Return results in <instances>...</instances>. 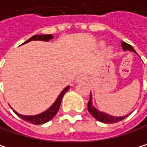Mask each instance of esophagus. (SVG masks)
<instances>
[{"instance_id":"esophagus-1","label":"esophagus","mask_w":147,"mask_h":147,"mask_svg":"<svg viewBox=\"0 0 147 147\" xmlns=\"http://www.w3.org/2000/svg\"><path fill=\"white\" fill-rule=\"evenodd\" d=\"M88 80V76L86 74H80L76 79V80L78 82H85V80Z\"/></svg>"}]
</instances>
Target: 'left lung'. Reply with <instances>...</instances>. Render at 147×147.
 Returning <instances> with one entry per match:
<instances>
[{
    "mask_svg": "<svg viewBox=\"0 0 147 147\" xmlns=\"http://www.w3.org/2000/svg\"><path fill=\"white\" fill-rule=\"evenodd\" d=\"M121 45H122V48L123 51H132V52H135L136 53V51L134 50V48L125 43V42H122L121 43ZM91 99H92V95L90 94V97H89V101H88V111L89 113L95 118V119H97L98 121L100 122H102V123H117L123 119H124L125 117H127L128 116H124V117H112V116H109L108 114H105L103 112H100L98 111L96 109H94L91 103Z\"/></svg>",
    "mask_w": 147,
    "mask_h": 147,
    "instance_id": "1",
    "label": "left lung"
}]
</instances>
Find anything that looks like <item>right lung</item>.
<instances>
[{"mask_svg":"<svg viewBox=\"0 0 147 147\" xmlns=\"http://www.w3.org/2000/svg\"><path fill=\"white\" fill-rule=\"evenodd\" d=\"M53 38V36L52 35H35L33 36H31V38L30 39H28L25 43H28L30 41H32V40H42V41H49L50 39H52ZM69 86L65 88L59 94V96L58 97V99L56 100V102H54V104L51 107L50 109H48L46 111L39 114V115H36V116H23V115H20L18 114L17 112H16L14 109V112L20 117L22 118L23 120L26 121V122H29L30 123H33V124H42V123H45L48 121H50L51 119H52L58 112L59 109V106H60V103H61V100H62V97L63 95L65 94V92H67L68 89H69Z\"/></svg>","mask_w":147,"mask_h":147,"instance_id":"obj_1","label":"right lung"}]
</instances>
